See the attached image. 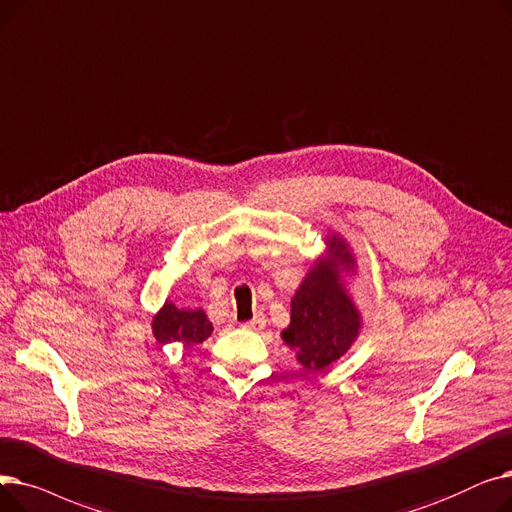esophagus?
<instances>
[{
	"label": "esophagus",
	"instance_id": "1",
	"mask_svg": "<svg viewBox=\"0 0 512 512\" xmlns=\"http://www.w3.org/2000/svg\"><path fill=\"white\" fill-rule=\"evenodd\" d=\"M264 325H266V321H264V316H262V314H256L252 321H248V323H243L241 327H243V329H250V331H260V329H262Z\"/></svg>",
	"mask_w": 512,
	"mask_h": 512
}]
</instances>
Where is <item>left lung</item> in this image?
<instances>
[{
  "label": "left lung",
  "instance_id": "1",
  "mask_svg": "<svg viewBox=\"0 0 512 512\" xmlns=\"http://www.w3.org/2000/svg\"><path fill=\"white\" fill-rule=\"evenodd\" d=\"M331 260L316 262L291 300V323L281 333L308 371H321L342 358L360 329V316L339 283V269L354 264L346 241L329 239Z\"/></svg>",
  "mask_w": 512,
  "mask_h": 512
}]
</instances>
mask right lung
<instances>
[{
    "label": "right lung",
    "instance_id": "right-lung-1",
    "mask_svg": "<svg viewBox=\"0 0 512 512\" xmlns=\"http://www.w3.org/2000/svg\"><path fill=\"white\" fill-rule=\"evenodd\" d=\"M154 335L160 344L181 342L185 346L202 344L212 333V323L204 310H179L173 302H166L154 316Z\"/></svg>",
    "mask_w": 512,
    "mask_h": 512
}]
</instances>
